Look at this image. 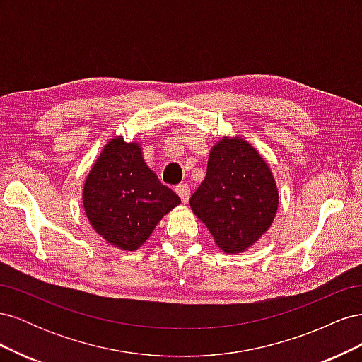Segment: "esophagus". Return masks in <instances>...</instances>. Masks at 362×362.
<instances>
[{"mask_svg":"<svg viewBox=\"0 0 362 362\" xmlns=\"http://www.w3.org/2000/svg\"><path fill=\"white\" fill-rule=\"evenodd\" d=\"M175 192L178 193V196H180L182 202H187L190 199V187L187 184L177 185V187H175Z\"/></svg>","mask_w":362,"mask_h":362,"instance_id":"34e87169","label":"esophagus"}]
</instances>
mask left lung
<instances>
[{"label":"left lung","instance_id":"left-lung-1","mask_svg":"<svg viewBox=\"0 0 362 362\" xmlns=\"http://www.w3.org/2000/svg\"><path fill=\"white\" fill-rule=\"evenodd\" d=\"M193 213L225 252H242L264 234L278 208L266 161L247 141L223 139L211 149L205 180L190 198Z\"/></svg>","mask_w":362,"mask_h":362}]
</instances>
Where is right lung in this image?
<instances>
[{
    "label": "right lung",
    "instance_id": "add662e5",
    "mask_svg": "<svg viewBox=\"0 0 362 362\" xmlns=\"http://www.w3.org/2000/svg\"><path fill=\"white\" fill-rule=\"evenodd\" d=\"M83 202L98 234L120 249L134 250L181 199L158 181L136 144L117 137L105 145L87 177Z\"/></svg>",
    "mask_w": 362,
    "mask_h": 362
}]
</instances>
